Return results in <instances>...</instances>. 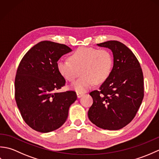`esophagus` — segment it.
I'll use <instances>...</instances> for the list:
<instances>
[{"label":"esophagus","mask_w":159,"mask_h":159,"mask_svg":"<svg viewBox=\"0 0 159 159\" xmlns=\"http://www.w3.org/2000/svg\"><path fill=\"white\" fill-rule=\"evenodd\" d=\"M76 95H77V97H78V98H80V97L83 96L84 95V93H82V92H76Z\"/></svg>","instance_id":"34e87169"}]
</instances>
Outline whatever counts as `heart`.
Returning <instances> with one entry per match:
<instances>
[{"label":"heart","mask_w":159,"mask_h":159,"mask_svg":"<svg viewBox=\"0 0 159 159\" xmlns=\"http://www.w3.org/2000/svg\"><path fill=\"white\" fill-rule=\"evenodd\" d=\"M113 65L111 53L104 48L93 47H80L68 59H59L57 63V70L63 79L73 82L72 88L79 92H84L91 88L94 83H104L110 76Z\"/></svg>","instance_id":"1"}]
</instances>
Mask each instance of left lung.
I'll list each match as a JSON object with an SVG mask.
<instances>
[{"label":"left lung","mask_w":159,"mask_h":159,"mask_svg":"<svg viewBox=\"0 0 159 159\" xmlns=\"http://www.w3.org/2000/svg\"><path fill=\"white\" fill-rule=\"evenodd\" d=\"M98 46L112 50L113 67L99 90L89 93L93 104L88 111V117L100 128L119 130L133 120L142 102V69L135 55L124 43L113 40Z\"/></svg>","instance_id":"1"}]
</instances>
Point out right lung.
Listing matches in <instances>:
<instances>
[{"mask_svg":"<svg viewBox=\"0 0 159 159\" xmlns=\"http://www.w3.org/2000/svg\"><path fill=\"white\" fill-rule=\"evenodd\" d=\"M71 50L65 44L43 41L20 61L15 78V99L22 119L33 130L48 133L61 126L77 99L74 91L56 92L66 85L57 61Z\"/></svg>","mask_w":159,"mask_h":159,"instance_id":"right-lung-1","label":"right lung"}]
</instances>
